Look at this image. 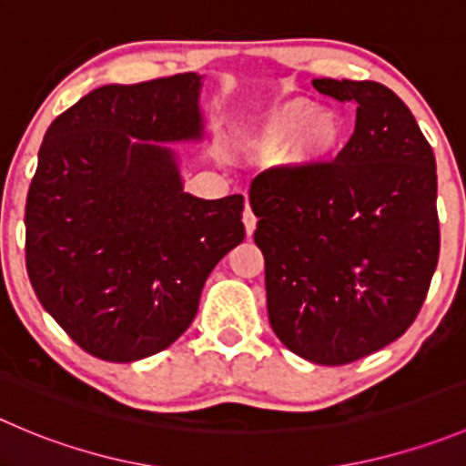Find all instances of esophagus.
I'll use <instances>...</instances> for the list:
<instances>
[{
  "mask_svg": "<svg viewBox=\"0 0 466 466\" xmlns=\"http://www.w3.org/2000/svg\"><path fill=\"white\" fill-rule=\"evenodd\" d=\"M243 225H246V234L250 237V234L255 232L257 218H255V214H252V209H250V205H248V202H246V211H243Z\"/></svg>",
  "mask_w": 466,
  "mask_h": 466,
  "instance_id": "34e87169",
  "label": "esophagus"
}]
</instances>
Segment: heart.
Segmentation results:
<instances>
[{
    "label": "heart",
    "mask_w": 466,
    "mask_h": 466,
    "mask_svg": "<svg viewBox=\"0 0 466 466\" xmlns=\"http://www.w3.org/2000/svg\"><path fill=\"white\" fill-rule=\"evenodd\" d=\"M341 123L302 97L275 102L248 137V147L261 157L282 155L293 168H309L332 155L341 143Z\"/></svg>",
    "instance_id": "b5f03b06"
}]
</instances>
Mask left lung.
<instances>
[{"label":"left lung","mask_w":466,"mask_h":466,"mask_svg":"<svg viewBox=\"0 0 466 466\" xmlns=\"http://www.w3.org/2000/svg\"><path fill=\"white\" fill-rule=\"evenodd\" d=\"M358 104L337 159L270 168L250 184L279 341L325 367L396 341L417 319L440 259L437 168L403 99L378 81L314 79Z\"/></svg>","instance_id":"8db88e82"}]
</instances>
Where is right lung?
I'll return each mask as SVG.
<instances>
[{
    "mask_svg": "<svg viewBox=\"0 0 466 466\" xmlns=\"http://www.w3.org/2000/svg\"><path fill=\"white\" fill-rule=\"evenodd\" d=\"M196 72L108 84L43 138L26 196V273L40 305L86 353L137 362L196 319L214 266L243 241V196L184 193L177 155L200 141Z\"/></svg>",
    "mask_w": 466,
    "mask_h": 466,
    "instance_id": "right-lung-1",
    "label": "right lung"
}]
</instances>
